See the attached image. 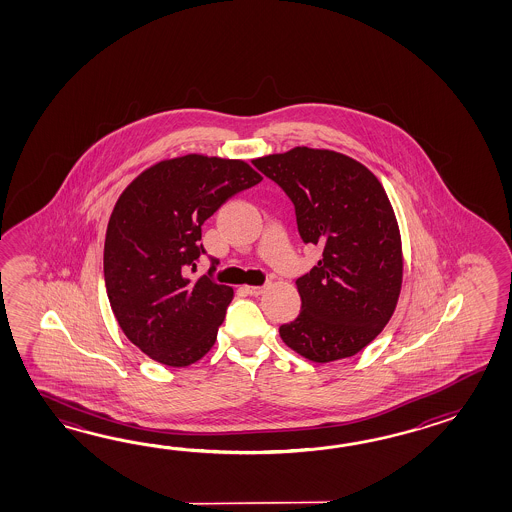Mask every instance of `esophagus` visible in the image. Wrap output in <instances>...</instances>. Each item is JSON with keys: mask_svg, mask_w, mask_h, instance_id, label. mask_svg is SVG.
<instances>
[{"mask_svg": "<svg viewBox=\"0 0 512 512\" xmlns=\"http://www.w3.org/2000/svg\"><path fill=\"white\" fill-rule=\"evenodd\" d=\"M267 287H269V282L263 283L260 287H258V285H245L243 291L247 294H251V296H258V294L263 293Z\"/></svg>", "mask_w": 512, "mask_h": 512, "instance_id": "esophagus-1", "label": "esophagus"}]
</instances>
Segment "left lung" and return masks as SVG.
Instances as JSON below:
<instances>
[{"label":"left lung","mask_w":512,"mask_h":512,"mask_svg":"<svg viewBox=\"0 0 512 512\" xmlns=\"http://www.w3.org/2000/svg\"><path fill=\"white\" fill-rule=\"evenodd\" d=\"M252 164L291 199L302 241L322 247L296 280L302 311L280 337L313 362L359 353L392 318L403 282L399 227L379 179L351 157L305 146Z\"/></svg>","instance_id":"left-lung-1"}]
</instances>
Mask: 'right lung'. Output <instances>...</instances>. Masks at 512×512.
<instances>
[{
    "label": "right lung",
    "instance_id": "add662e5",
    "mask_svg": "<svg viewBox=\"0 0 512 512\" xmlns=\"http://www.w3.org/2000/svg\"><path fill=\"white\" fill-rule=\"evenodd\" d=\"M260 181L243 161L185 155L122 192L106 232L104 282L120 329L148 357L183 368L214 346L234 291L212 278L214 261L190 278L205 254L201 225Z\"/></svg>",
    "mask_w": 512,
    "mask_h": 512
}]
</instances>
